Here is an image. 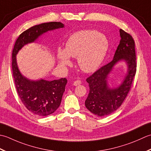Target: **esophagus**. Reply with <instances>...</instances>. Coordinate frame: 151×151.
Instances as JSON below:
<instances>
[{"label":"esophagus","mask_w":151,"mask_h":151,"mask_svg":"<svg viewBox=\"0 0 151 151\" xmlns=\"http://www.w3.org/2000/svg\"><path fill=\"white\" fill-rule=\"evenodd\" d=\"M81 83V80H76L74 82H73V85L77 86V85H79Z\"/></svg>","instance_id":"obj_1"}]
</instances>
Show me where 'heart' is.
<instances>
[{
	"mask_svg": "<svg viewBox=\"0 0 151 151\" xmlns=\"http://www.w3.org/2000/svg\"><path fill=\"white\" fill-rule=\"evenodd\" d=\"M108 49V39L103 34L94 30H81L70 37L65 49H58L57 57L60 64L68 66L71 64L70 57H78L80 68L91 72L103 62Z\"/></svg>",
	"mask_w": 151,
	"mask_h": 151,
	"instance_id": "1",
	"label": "heart"
}]
</instances>
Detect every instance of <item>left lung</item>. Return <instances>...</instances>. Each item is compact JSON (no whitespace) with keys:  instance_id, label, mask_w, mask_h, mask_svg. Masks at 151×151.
<instances>
[{"instance_id":"8db88e82","label":"left lung","mask_w":151,"mask_h":151,"mask_svg":"<svg viewBox=\"0 0 151 151\" xmlns=\"http://www.w3.org/2000/svg\"><path fill=\"white\" fill-rule=\"evenodd\" d=\"M121 40L113 59L101 66L87 78L89 93L85 100V106L93 114L103 116L113 113L121 106L130 91L136 73V54L135 42L132 36L120 29ZM124 60L128 65V73L119 87L110 89L106 78L113 66L119 60Z\"/></svg>"}]
</instances>
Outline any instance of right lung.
<instances>
[{"label": "right lung", "instance_id": "obj_1", "mask_svg": "<svg viewBox=\"0 0 151 151\" xmlns=\"http://www.w3.org/2000/svg\"><path fill=\"white\" fill-rule=\"evenodd\" d=\"M63 27L64 24L60 22L45 23L30 27L18 37L12 50V72L18 96L26 108L38 116L50 115L60 106L67 79L30 81L21 74L17 65L16 55L24 45L35 42L42 34Z\"/></svg>", "mask_w": 151, "mask_h": 151}]
</instances>
